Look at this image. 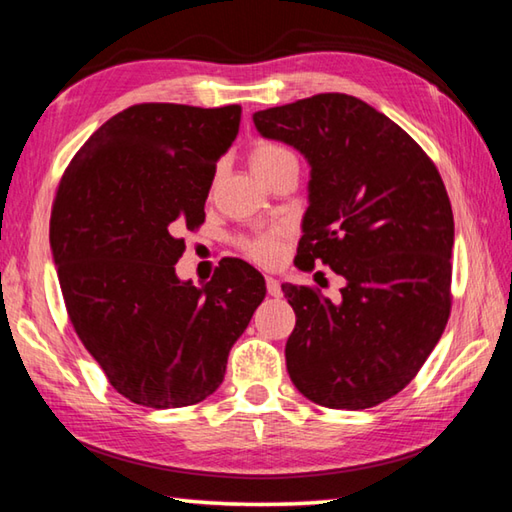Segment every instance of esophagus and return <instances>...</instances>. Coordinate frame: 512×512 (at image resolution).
<instances>
[{
    "label": "esophagus",
    "mask_w": 512,
    "mask_h": 512,
    "mask_svg": "<svg viewBox=\"0 0 512 512\" xmlns=\"http://www.w3.org/2000/svg\"><path fill=\"white\" fill-rule=\"evenodd\" d=\"M266 291H268V295H271V297H282V284H280V280H275V277L268 275L266 277Z\"/></svg>",
    "instance_id": "esophagus-1"
}]
</instances>
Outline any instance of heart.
Instances as JSON below:
<instances>
[{"mask_svg":"<svg viewBox=\"0 0 512 512\" xmlns=\"http://www.w3.org/2000/svg\"><path fill=\"white\" fill-rule=\"evenodd\" d=\"M293 159H295L293 152L282 143H275V141H259L250 147V154H248L250 170H253L257 179H264V176L271 174L277 165ZM282 239H284V230H273V232H266L262 237L248 239L241 246H244L246 255L253 257L255 262L271 264L275 262V257L280 255Z\"/></svg>","mask_w":512,"mask_h":512,"instance_id":"b5f03b06","label":"heart"}]
</instances>
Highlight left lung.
I'll use <instances>...</instances> for the list:
<instances>
[{
  "label": "left lung",
  "instance_id": "obj_1",
  "mask_svg": "<svg viewBox=\"0 0 512 512\" xmlns=\"http://www.w3.org/2000/svg\"><path fill=\"white\" fill-rule=\"evenodd\" d=\"M253 123L311 167L295 262L347 280L338 304L282 284L297 318L288 376L313 403L367 410L410 385L450 318L454 219L441 174L394 120L347 94L255 111Z\"/></svg>",
  "mask_w": 512,
  "mask_h": 512
}]
</instances>
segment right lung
Listing matches in <instances>:
<instances>
[{"label": "right lung", "instance_id": "1", "mask_svg": "<svg viewBox=\"0 0 512 512\" xmlns=\"http://www.w3.org/2000/svg\"><path fill=\"white\" fill-rule=\"evenodd\" d=\"M241 107L145 102L98 127L64 172L51 253L82 345L118 394L156 410L201 403L266 295L262 273L226 262L183 282V228L206 219L217 161Z\"/></svg>", "mask_w": 512, "mask_h": 512}]
</instances>
